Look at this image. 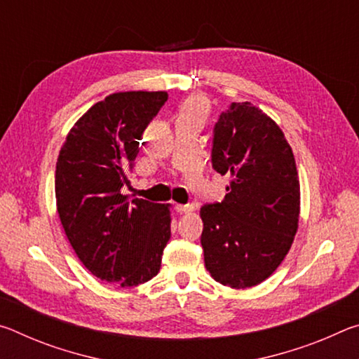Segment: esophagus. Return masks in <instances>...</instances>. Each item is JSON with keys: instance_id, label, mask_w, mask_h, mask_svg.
<instances>
[{"instance_id": "34e87169", "label": "esophagus", "mask_w": 359, "mask_h": 359, "mask_svg": "<svg viewBox=\"0 0 359 359\" xmlns=\"http://www.w3.org/2000/svg\"><path fill=\"white\" fill-rule=\"evenodd\" d=\"M174 209L180 212V214H190V212L194 210V205L193 204H175Z\"/></svg>"}]
</instances>
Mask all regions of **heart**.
Here are the masks:
<instances>
[{"label":"heart","instance_id":"obj_1","mask_svg":"<svg viewBox=\"0 0 359 359\" xmlns=\"http://www.w3.org/2000/svg\"><path fill=\"white\" fill-rule=\"evenodd\" d=\"M205 115H208V101L201 96H194V98L185 101V104L180 109V117L198 118L203 121Z\"/></svg>","mask_w":359,"mask_h":359}]
</instances>
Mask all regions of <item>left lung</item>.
Segmentation results:
<instances>
[{
    "instance_id": "1",
    "label": "left lung",
    "mask_w": 359,
    "mask_h": 359,
    "mask_svg": "<svg viewBox=\"0 0 359 359\" xmlns=\"http://www.w3.org/2000/svg\"><path fill=\"white\" fill-rule=\"evenodd\" d=\"M212 166L231 182L222 203L201 208L205 269L224 287H255L280 266L297 231L293 150L269 115L248 101L233 102L215 123Z\"/></svg>"
}]
</instances>
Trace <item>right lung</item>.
Here are the masks:
<instances>
[{
	"label": "right lung",
	"mask_w": 359,
	"mask_h": 359,
	"mask_svg": "<svg viewBox=\"0 0 359 359\" xmlns=\"http://www.w3.org/2000/svg\"><path fill=\"white\" fill-rule=\"evenodd\" d=\"M166 92H118L85 112L58 154L55 198L77 258L95 277L120 287L154 278L171 238V204L121 194L139 141Z\"/></svg>",
	"instance_id": "obj_1"
}]
</instances>
